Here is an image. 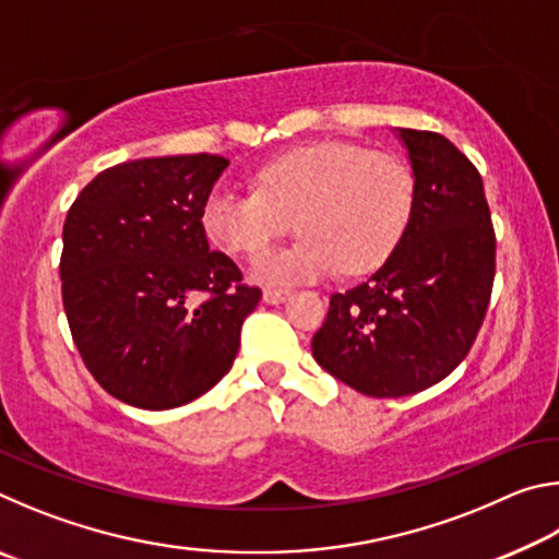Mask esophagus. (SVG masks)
I'll use <instances>...</instances> for the list:
<instances>
[{
    "label": "esophagus",
    "mask_w": 559,
    "mask_h": 559,
    "mask_svg": "<svg viewBox=\"0 0 559 559\" xmlns=\"http://www.w3.org/2000/svg\"><path fill=\"white\" fill-rule=\"evenodd\" d=\"M290 296L288 288H266L263 290V300L269 302V306H276V302H283Z\"/></svg>",
    "instance_id": "esophagus-1"
}]
</instances>
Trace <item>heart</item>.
<instances>
[{
    "instance_id": "obj_1",
    "label": "heart",
    "mask_w": 559,
    "mask_h": 559,
    "mask_svg": "<svg viewBox=\"0 0 559 559\" xmlns=\"http://www.w3.org/2000/svg\"><path fill=\"white\" fill-rule=\"evenodd\" d=\"M416 177L396 153L345 140L306 145L257 173V189L214 187L202 226L226 251L253 257L296 224L290 246L261 253L253 278L296 283L377 269L412 219Z\"/></svg>"
}]
</instances>
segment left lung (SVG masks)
<instances>
[{"label":"left lung","mask_w":559,"mask_h":559,"mask_svg":"<svg viewBox=\"0 0 559 559\" xmlns=\"http://www.w3.org/2000/svg\"><path fill=\"white\" fill-rule=\"evenodd\" d=\"M416 177L412 219L370 278L330 296L313 357L367 396H406L466 359L496 276L484 179L439 132L400 128Z\"/></svg>","instance_id":"left-lung-1"}]
</instances>
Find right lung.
Segmentation results:
<instances>
[{
  "instance_id": "right-lung-1",
  "label": "right lung",
  "mask_w": 559,
  "mask_h": 559,
  "mask_svg": "<svg viewBox=\"0 0 559 559\" xmlns=\"http://www.w3.org/2000/svg\"><path fill=\"white\" fill-rule=\"evenodd\" d=\"M222 155L145 157L103 169L63 224L61 296L73 343L103 390L175 409L231 370L261 288L212 251L202 206Z\"/></svg>"
}]
</instances>
